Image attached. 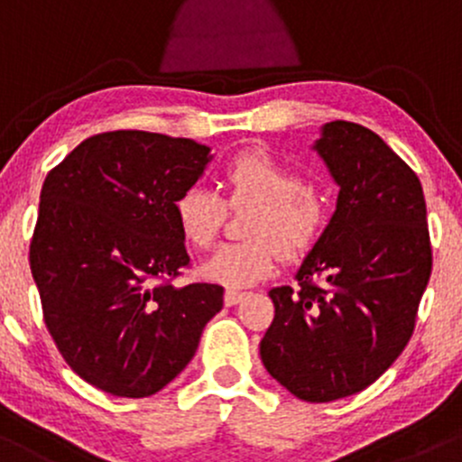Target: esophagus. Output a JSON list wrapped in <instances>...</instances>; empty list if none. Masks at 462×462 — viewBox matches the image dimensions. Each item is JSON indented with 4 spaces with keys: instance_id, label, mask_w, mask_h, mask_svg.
<instances>
[{
    "instance_id": "esophagus-1",
    "label": "esophagus",
    "mask_w": 462,
    "mask_h": 462,
    "mask_svg": "<svg viewBox=\"0 0 462 462\" xmlns=\"http://www.w3.org/2000/svg\"><path fill=\"white\" fill-rule=\"evenodd\" d=\"M242 297H245V292H240V290H226L225 292V305H237L242 300Z\"/></svg>"
}]
</instances>
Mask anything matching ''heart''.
<instances>
[{
    "mask_svg": "<svg viewBox=\"0 0 462 462\" xmlns=\"http://www.w3.org/2000/svg\"><path fill=\"white\" fill-rule=\"evenodd\" d=\"M229 205H253L246 222L251 240L225 245L203 263L209 282L251 286L273 273L277 255L299 259L316 245L328 222L325 199L288 163L262 148H251L226 163ZM226 216V203L214 189L191 185L176 199L174 217L180 236L194 248H209Z\"/></svg>",
    "mask_w": 462,
    "mask_h": 462,
    "instance_id": "obj_1",
    "label": "heart"
}]
</instances>
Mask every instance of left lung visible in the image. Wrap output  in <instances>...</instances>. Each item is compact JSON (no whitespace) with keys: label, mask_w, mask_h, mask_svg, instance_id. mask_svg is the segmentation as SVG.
<instances>
[{"label":"left lung","mask_w":462,"mask_h":462,"mask_svg":"<svg viewBox=\"0 0 462 462\" xmlns=\"http://www.w3.org/2000/svg\"><path fill=\"white\" fill-rule=\"evenodd\" d=\"M314 150L338 203L299 286L268 292L274 319L259 354L294 397L328 403L371 386L408 345L432 248L421 180L380 134L336 119Z\"/></svg>","instance_id":"obj_1"}]
</instances>
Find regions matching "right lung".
I'll use <instances>...</instances> for the list:
<instances>
[{
  "instance_id": "add662e5",
  "label": "right lung",
  "mask_w": 462,
  "mask_h": 462,
  "mask_svg": "<svg viewBox=\"0 0 462 462\" xmlns=\"http://www.w3.org/2000/svg\"><path fill=\"white\" fill-rule=\"evenodd\" d=\"M209 162L194 139L113 131L45 176L30 242L45 325L71 371L108 395L162 391L222 310V286H172L189 266L174 203Z\"/></svg>"
}]
</instances>
